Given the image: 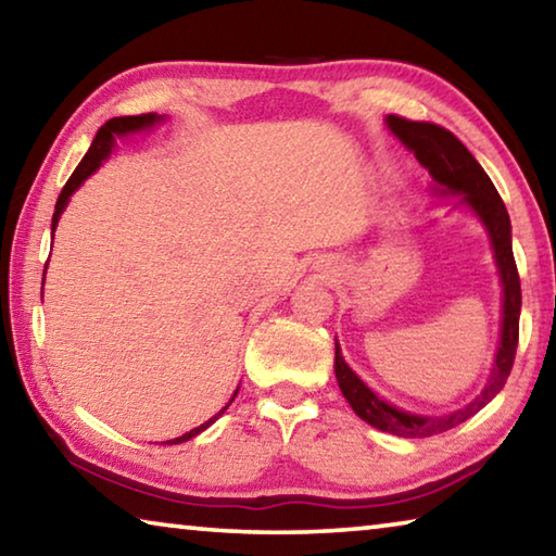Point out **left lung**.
Instances as JSON below:
<instances>
[{
	"label": "left lung",
	"mask_w": 556,
	"mask_h": 556,
	"mask_svg": "<svg viewBox=\"0 0 556 556\" xmlns=\"http://www.w3.org/2000/svg\"><path fill=\"white\" fill-rule=\"evenodd\" d=\"M384 125L400 142L417 156V162L427 168L431 176V191L437 199H456L454 208H468L488 232L493 248V260L497 267L503 287V318H501V341H497L495 361L491 375H488L485 388L481 394L456 412L441 414V417H429V414H412L400 407H394L388 400H382L378 392H372L357 375L351 365L343 361L341 345L336 341V380L341 388L343 397L351 404L353 412L370 427L388 431L394 437L404 439H421L431 434H441L466 419L481 412L497 392L503 390L507 375L513 370L517 336H520V306L522 291L520 277H517L515 257H513V228L510 215L495 186L483 166L476 162L473 154L451 135L448 129L431 125V122H412L397 115L384 117Z\"/></svg>",
	"instance_id": "left-lung-1"
}]
</instances>
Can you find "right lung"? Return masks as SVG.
I'll list each match as a JSON object with an SVG mask.
<instances>
[{
    "label": "right lung",
    "instance_id": "1",
    "mask_svg": "<svg viewBox=\"0 0 556 556\" xmlns=\"http://www.w3.org/2000/svg\"><path fill=\"white\" fill-rule=\"evenodd\" d=\"M159 122H164V117H162V115H156V112H149V115L115 117V119L105 122V125H102V127L98 129V135H96V139H92V144H90V149H88V154L83 156V162L78 164V168H75L73 176L68 178V184L63 186V191H61V195H59V201H55V211H53V220H51V232H55V228H59L61 213L65 211V205H68L71 195H73L75 191H78V188L83 186V181H86L88 176L96 174L98 168L102 166V162H105V159L110 156L112 147H115V139H117V137L137 135V131H147V129H152L154 125H159ZM43 277H46V271H43ZM238 390H240V388H238ZM238 390H235V394H238ZM235 394H232V400H235ZM232 400H230L228 404H225V407H223L218 414H215V417H211L208 421H203L201 427H195V429H191V431H186L184 437L168 439L166 444H181V441H188V439L199 437L201 431L208 429V427L213 425V421L220 417V414H225V409L230 407Z\"/></svg>",
    "mask_w": 556,
    "mask_h": 556
}]
</instances>
